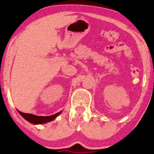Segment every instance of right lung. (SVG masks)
I'll return each mask as SVG.
<instances>
[{
  "label": "right lung",
  "instance_id": "right-lung-1",
  "mask_svg": "<svg viewBox=\"0 0 154 154\" xmlns=\"http://www.w3.org/2000/svg\"><path fill=\"white\" fill-rule=\"evenodd\" d=\"M22 117L25 118L26 120H28L30 123L33 124H43L45 123H47V122L51 121V120H54L57 116H59V114L62 112V111L59 112H57V113L52 115V116H35V115L33 114H29V113H24V112H22L21 111H18Z\"/></svg>",
  "mask_w": 154,
  "mask_h": 154
}]
</instances>
